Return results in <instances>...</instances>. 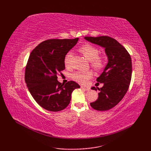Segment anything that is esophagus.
<instances>
[{"instance_id": "obj_1", "label": "esophagus", "mask_w": 151, "mask_h": 151, "mask_svg": "<svg viewBox=\"0 0 151 151\" xmlns=\"http://www.w3.org/2000/svg\"><path fill=\"white\" fill-rule=\"evenodd\" d=\"M81 89H84V90L85 91H89L90 90V88L89 87H87V86H81Z\"/></svg>"}]
</instances>
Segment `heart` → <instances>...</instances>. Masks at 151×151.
Returning <instances> with one entry per match:
<instances>
[{
	"label": "heart",
	"mask_w": 151,
	"mask_h": 151,
	"mask_svg": "<svg viewBox=\"0 0 151 151\" xmlns=\"http://www.w3.org/2000/svg\"><path fill=\"white\" fill-rule=\"evenodd\" d=\"M78 51L88 60L90 61V65L96 71H100L104 67L105 58L101 54H99V50L97 47L90 44H84L78 49ZM64 65L66 68L70 67V54H67L64 58ZM92 76V73L87 71H76L71 75L74 81L80 84H86Z\"/></svg>",
	"instance_id": "1"
}]
</instances>
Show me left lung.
I'll list each match as a JSON object with an SVG mask.
<instances>
[{
	"mask_svg": "<svg viewBox=\"0 0 151 151\" xmlns=\"http://www.w3.org/2000/svg\"><path fill=\"white\" fill-rule=\"evenodd\" d=\"M84 38L104 47L108 58L104 71L97 78L98 82L103 83V86L97 88L100 91L97 100L90 103L96 110H108L123 99L129 89L132 78V60L126 49L114 38L109 36ZM91 89L97 90L95 87Z\"/></svg>",
	"mask_w": 151,
	"mask_h": 151,
	"instance_id": "obj_1",
	"label": "left lung"
}]
</instances>
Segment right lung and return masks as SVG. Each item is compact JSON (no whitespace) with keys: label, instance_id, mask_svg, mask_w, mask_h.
I'll use <instances>...</instances> for the list:
<instances>
[{"label":"right lung","instance_id":"right-lung-1","mask_svg":"<svg viewBox=\"0 0 151 151\" xmlns=\"http://www.w3.org/2000/svg\"><path fill=\"white\" fill-rule=\"evenodd\" d=\"M75 39H50L40 43L32 51L25 69L24 79L30 93L37 103L48 111H58L69 105L77 83L62 84L57 75L65 69L64 58L75 45Z\"/></svg>","mask_w":151,"mask_h":151}]
</instances>
